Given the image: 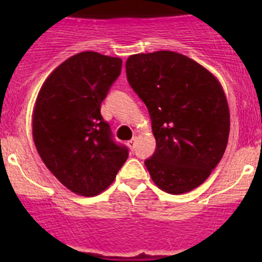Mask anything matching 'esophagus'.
<instances>
[{"mask_svg":"<svg viewBox=\"0 0 262 262\" xmlns=\"http://www.w3.org/2000/svg\"><path fill=\"white\" fill-rule=\"evenodd\" d=\"M135 144H136V138H133V139H131V140H128V142H127V145H128L131 151H134V148H135Z\"/></svg>","mask_w":262,"mask_h":262,"instance_id":"esophagus-1","label":"esophagus"}]
</instances>
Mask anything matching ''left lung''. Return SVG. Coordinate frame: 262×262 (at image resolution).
<instances>
[{"label":"left lung","instance_id":"1","mask_svg":"<svg viewBox=\"0 0 262 262\" xmlns=\"http://www.w3.org/2000/svg\"><path fill=\"white\" fill-rule=\"evenodd\" d=\"M126 72L152 120L156 151L145 160L152 181L169 194L202 185L223 157L230 135V108L219 80L173 51L131 55Z\"/></svg>","mask_w":262,"mask_h":262}]
</instances>
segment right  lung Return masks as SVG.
<instances>
[{
  "instance_id": "right-lung-1",
  "label": "right lung",
  "mask_w": 262,
  "mask_h": 262,
  "mask_svg": "<svg viewBox=\"0 0 262 262\" xmlns=\"http://www.w3.org/2000/svg\"><path fill=\"white\" fill-rule=\"evenodd\" d=\"M122 69V59L85 51L46 78L32 110V139L48 170L67 189L98 195L128 157L111 139L101 103Z\"/></svg>"
}]
</instances>
